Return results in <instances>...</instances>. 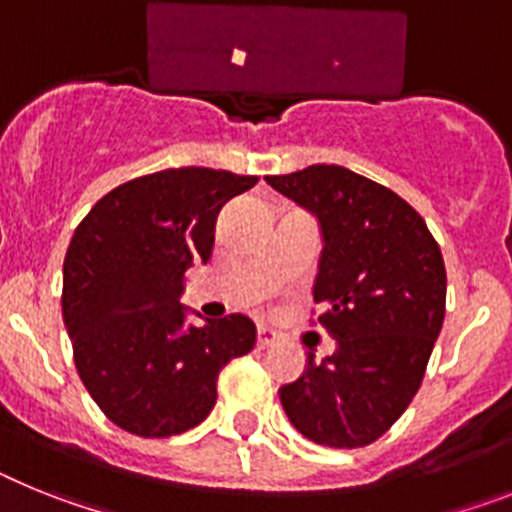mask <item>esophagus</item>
Masks as SVG:
<instances>
[{"mask_svg":"<svg viewBox=\"0 0 512 512\" xmlns=\"http://www.w3.org/2000/svg\"><path fill=\"white\" fill-rule=\"evenodd\" d=\"M275 342V332L268 330V327H257V345L260 348H270Z\"/></svg>","mask_w":512,"mask_h":512,"instance_id":"esophagus-1","label":"esophagus"}]
</instances>
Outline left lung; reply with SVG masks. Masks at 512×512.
<instances>
[{
	"instance_id": "1",
	"label": "left lung",
	"mask_w": 512,
	"mask_h": 512,
	"mask_svg": "<svg viewBox=\"0 0 512 512\" xmlns=\"http://www.w3.org/2000/svg\"><path fill=\"white\" fill-rule=\"evenodd\" d=\"M317 219L314 304L335 353L281 386L283 410L309 441L361 448L410 407L446 317V265L420 213L348 167L311 164L265 177Z\"/></svg>"
}]
</instances>
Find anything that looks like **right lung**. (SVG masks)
Returning a JSON list of instances; mask_svg holds the SVG:
<instances>
[{
    "mask_svg": "<svg viewBox=\"0 0 512 512\" xmlns=\"http://www.w3.org/2000/svg\"><path fill=\"white\" fill-rule=\"evenodd\" d=\"M255 182L211 167L154 172L102 195L74 231L61 311L79 379L118 428L170 438L201 425L221 368L255 348L250 317L188 324L180 304L185 270L211 260L219 211Z\"/></svg>",
    "mask_w": 512,
    "mask_h": 512,
    "instance_id": "right-lung-1",
    "label": "right lung"
}]
</instances>
